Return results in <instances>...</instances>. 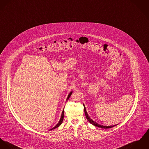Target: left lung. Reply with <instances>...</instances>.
I'll return each instance as SVG.
<instances>
[{"mask_svg":"<svg viewBox=\"0 0 149 149\" xmlns=\"http://www.w3.org/2000/svg\"><path fill=\"white\" fill-rule=\"evenodd\" d=\"M83 106H84V114H85L86 117L87 119L88 120V121L91 124L95 126L98 127H100V128H102V129H109V128H111V127H114L115 126H116V125H113V126H103V125H100L98 124L97 122H94V120H93L90 118V116H88L87 113V111H86V107H84V104H83Z\"/></svg>","mask_w":149,"mask_h":149,"instance_id":"1","label":"left lung"}]
</instances>
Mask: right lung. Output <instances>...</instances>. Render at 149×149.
<instances>
[{
    "mask_svg": "<svg viewBox=\"0 0 149 149\" xmlns=\"http://www.w3.org/2000/svg\"><path fill=\"white\" fill-rule=\"evenodd\" d=\"M72 91H71L70 93V94H68V97H67V100H68V99L70 98V96L71 95V94H72ZM63 118H64V110H63V111H62V116H61V119H60V120H59V122L58 123V124L55 126V127H54L53 128H52V129H51L50 130H53V129H56V128H57V127H58L61 124H62V123L63 122Z\"/></svg>",
    "mask_w": 149,
    "mask_h": 149,
    "instance_id": "add662e5",
    "label": "right lung"
}]
</instances>
